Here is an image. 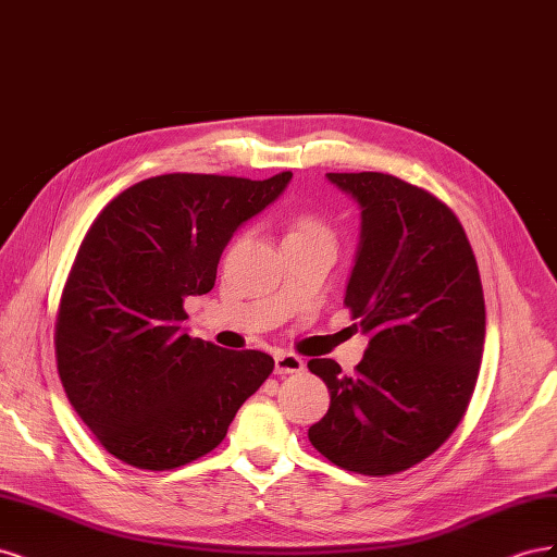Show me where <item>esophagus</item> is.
Instances as JSON below:
<instances>
[{"mask_svg": "<svg viewBox=\"0 0 557 557\" xmlns=\"http://www.w3.org/2000/svg\"><path fill=\"white\" fill-rule=\"evenodd\" d=\"M276 374H299L305 372V360H301L299 356H295V352H285V350H278L276 356Z\"/></svg>", "mask_w": 557, "mask_h": 557, "instance_id": "obj_1", "label": "esophagus"}]
</instances>
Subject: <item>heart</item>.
Instances as JSON below:
<instances>
[{"label": "heart", "mask_w": 557, "mask_h": 557, "mask_svg": "<svg viewBox=\"0 0 557 557\" xmlns=\"http://www.w3.org/2000/svg\"><path fill=\"white\" fill-rule=\"evenodd\" d=\"M311 234H330V230L323 223V218H318L313 213H305L293 223L288 237H311Z\"/></svg>", "instance_id": "heart-1"}]
</instances>
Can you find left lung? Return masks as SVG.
<instances>
[{
  "mask_svg": "<svg viewBox=\"0 0 557 557\" xmlns=\"http://www.w3.org/2000/svg\"><path fill=\"white\" fill-rule=\"evenodd\" d=\"M362 207V242L344 307L372 334L356 374L309 369L330 409L309 442L336 467L391 476L440 448L474 395L485 301L474 250L440 197L393 174H327Z\"/></svg>",
  "mask_w": 557,
  "mask_h": 557,
  "instance_id": "obj_1",
  "label": "left lung"
}]
</instances>
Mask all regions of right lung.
Returning <instances> with one entry per match:
<instances>
[{"label": "right lung", "instance_id": "add662e5", "mask_svg": "<svg viewBox=\"0 0 557 557\" xmlns=\"http://www.w3.org/2000/svg\"><path fill=\"white\" fill-rule=\"evenodd\" d=\"M293 178L162 174L113 197L83 237L55 315L66 399L113 458L188 465L225 440L274 372L262 350H227L183 327L215 283L223 248Z\"/></svg>", "mask_w": 557, "mask_h": 557}]
</instances>
